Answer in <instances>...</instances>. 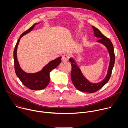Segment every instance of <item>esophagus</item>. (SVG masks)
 Returning a JSON list of instances; mask_svg holds the SVG:
<instances>
[{
    "instance_id": "34e87169",
    "label": "esophagus",
    "mask_w": 128,
    "mask_h": 128,
    "mask_svg": "<svg viewBox=\"0 0 128 128\" xmlns=\"http://www.w3.org/2000/svg\"><path fill=\"white\" fill-rule=\"evenodd\" d=\"M68 58H69V56L67 54H64V55L62 56V60L63 61H67L68 60Z\"/></svg>"
}]
</instances>
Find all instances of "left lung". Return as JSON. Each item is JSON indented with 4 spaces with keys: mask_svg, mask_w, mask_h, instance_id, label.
Instances as JSON below:
<instances>
[{
    "mask_svg": "<svg viewBox=\"0 0 128 128\" xmlns=\"http://www.w3.org/2000/svg\"><path fill=\"white\" fill-rule=\"evenodd\" d=\"M94 32V35L96 38H100L97 42L103 44L107 48L109 56L110 62L105 78L100 82L92 83L89 82L82 74L80 68L78 66L76 61L73 58L69 59V61L71 63L72 70L71 78L75 87L79 90L84 92L93 93L101 88L109 80L115 62V55L113 44L110 40L105 36L94 26H92Z\"/></svg>",
    "mask_w": 128,
    "mask_h": 128,
    "instance_id": "8db88e82",
    "label": "left lung"
}]
</instances>
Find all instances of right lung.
Instances as JSON below:
<instances>
[{"instance_id": "add662e5", "label": "right lung", "mask_w": 128, "mask_h": 128, "mask_svg": "<svg viewBox=\"0 0 128 128\" xmlns=\"http://www.w3.org/2000/svg\"><path fill=\"white\" fill-rule=\"evenodd\" d=\"M40 23L34 24L28 30L23 33L18 40L14 51V70L16 75L19 78L22 84L28 88L32 90H40L44 89L48 85L50 81V73L54 69L56 68L61 62V57L50 61L44 67L41 71L33 74H29L23 71L21 68L17 59L16 51L21 38L24 35L32 31L35 26Z\"/></svg>"}]
</instances>
